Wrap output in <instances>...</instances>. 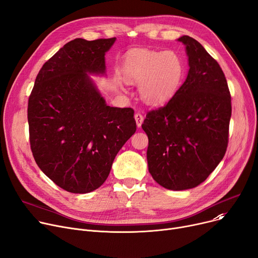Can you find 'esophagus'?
Segmentation results:
<instances>
[{"label":"esophagus","mask_w":258,"mask_h":258,"mask_svg":"<svg viewBox=\"0 0 258 258\" xmlns=\"http://www.w3.org/2000/svg\"><path fill=\"white\" fill-rule=\"evenodd\" d=\"M135 120H136V124L138 127L141 126V124L143 123V116L140 113L135 114Z\"/></svg>","instance_id":"34e87169"}]
</instances>
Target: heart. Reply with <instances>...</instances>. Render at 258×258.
Listing matches in <instances>:
<instances>
[{
	"label": "heart",
	"mask_w": 258,
	"mask_h": 258,
	"mask_svg": "<svg viewBox=\"0 0 258 258\" xmlns=\"http://www.w3.org/2000/svg\"><path fill=\"white\" fill-rule=\"evenodd\" d=\"M122 76L128 84H139V95L148 105L168 102L180 89L185 76V62L173 50L136 49L122 64Z\"/></svg>",
	"instance_id": "1"
}]
</instances>
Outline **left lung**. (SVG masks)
Here are the masks:
<instances>
[{
  "instance_id": "8db88e82",
  "label": "left lung",
  "mask_w": 258,
  "mask_h": 258,
  "mask_svg": "<svg viewBox=\"0 0 258 258\" xmlns=\"http://www.w3.org/2000/svg\"><path fill=\"white\" fill-rule=\"evenodd\" d=\"M189 70L184 84L142 124L148 137L147 164L169 190L204 182L223 160L231 118V97L220 64L195 38L183 35Z\"/></svg>"
}]
</instances>
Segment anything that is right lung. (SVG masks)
Returning a JSON list of instances; mask_svg holds the SVG:
<instances>
[{
	"instance_id": "obj_1",
	"label": "right lung",
	"mask_w": 258,
	"mask_h": 258,
	"mask_svg": "<svg viewBox=\"0 0 258 258\" xmlns=\"http://www.w3.org/2000/svg\"><path fill=\"white\" fill-rule=\"evenodd\" d=\"M116 37L75 38L38 72L28 102L31 151L47 177L72 194H89L110 174L136 132L134 110L107 105L92 76H106Z\"/></svg>"
}]
</instances>
